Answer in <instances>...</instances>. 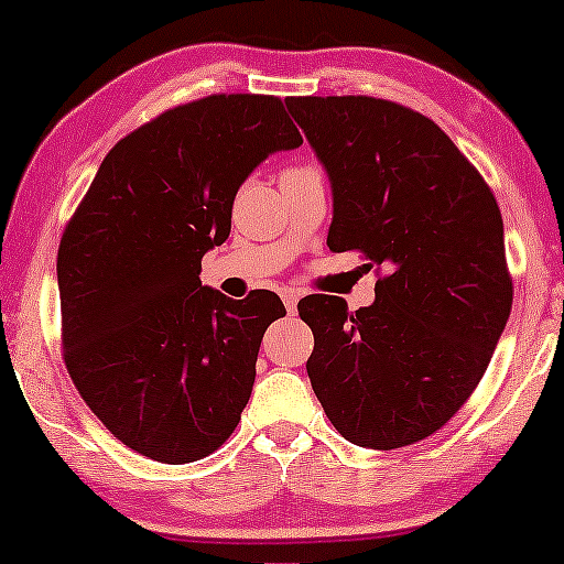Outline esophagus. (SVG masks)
Listing matches in <instances>:
<instances>
[{
  "instance_id": "34e87169",
  "label": "esophagus",
  "mask_w": 564,
  "mask_h": 564,
  "mask_svg": "<svg viewBox=\"0 0 564 564\" xmlns=\"http://www.w3.org/2000/svg\"><path fill=\"white\" fill-rule=\"evenodd\" d=\"M297 295L295 292H282V303H284V307H288V313H295L297 311Z\"/></svg>"
}]
</instances>
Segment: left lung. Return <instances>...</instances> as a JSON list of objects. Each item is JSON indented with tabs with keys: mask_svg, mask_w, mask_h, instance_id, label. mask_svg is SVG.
Wrapping results in <instances>:
<instances>
[{
	"mask_svg": "<svg viewBox=\"0 0 564 564\" xmlns=\"http://www.w3.org/2000/svg\"><path fill=\"white\" fill-rule=\"evenodd\" d=\"M284 102L330 176L328 249L388 269L357 313L334 295L297 305L315 338V398L351 444H415L467 403L511 315L496 195L411 107L367 95Z\"/></svg>",
	"mask_w": 564,
	"mask_h": 564,
	"instance_id": "8db88e82",
	"label": "left lung"
}]
</instances>
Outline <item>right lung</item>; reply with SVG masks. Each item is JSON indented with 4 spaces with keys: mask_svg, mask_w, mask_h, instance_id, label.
Masks as SVG:
<instances>
[{
    "mask_svg": "<svg viewBox=\"0 0 564 564\" xmlns=\"http://www.w3.org/2000/svg\"><path fill=\"white\" fill-rule=\"evenodd\" d=\"M303 135L272 95H210L120 138L58 246L68 375L107 431L184 465L234 434L259 344L288 315L269 290L203 288L205 251L230 234L246 176Z\"/></svg>",
    "mask_w": 564,
    "mask_h": 564,
    "instance_id": "obj_1",
    "label": "right lung"
}]
</instances>
